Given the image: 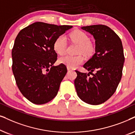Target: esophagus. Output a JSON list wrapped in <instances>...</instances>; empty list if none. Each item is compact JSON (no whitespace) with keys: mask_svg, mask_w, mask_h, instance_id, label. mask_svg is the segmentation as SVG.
I'll list each match as a JSON object with an SVG mask.
<instances>
[{"mask_svg":"<svg viewBox=\"0 0 135 135\" xmlns=\"http://www.w3.org/2000/svg\"><path fill=\"white\" fill-rule=\"evenodd\" d=\"M67 70H72V69L70 67H69V66H67Z\"/></svg>","mask_w":135,"mask_h":135,"instance_id":"obj_1","label":"esophagus"}]
</instances>
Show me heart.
I'll return each mask as SVG.
<instances>
[{"label": "heart", "mask_w": 135, "mask_h": 135, "mask_svg": "<svg viewBox=\"0 0 135 135\" xmlns=\"http://www.w3.org/2000/svg\"><path fill=\"white\" fill-rule=\"evenodd\" d=\"M70 37L73 42L79 45L78 54H83L86 56H89L94 52V47L90 42V38L84 32L76 30L74 31L70 35ZM66 39L64 35L59 36L55 39L53 44V48L55 52L58 54L62 55L65 53L66 49ZM84 61L82 55H78L76 56L66 55L59 58V62L61 64L69 66L73 69L79 65L81 64Z\"/></svg>", "instance_id": "b5f03b06"}]
</instances>
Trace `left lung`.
<instances>
[{
	"instance_id": "obj_1",
	"label": "left lung",
	"mask_w": 135,
	"mask_h": 135,
	"mask_svg": "<svg viewBox=\"0 0 135 135\" xmlns=\"http://www.w3.org/2000/svg\"><path fill=\"white\" fill-rule=\"evenodd\" d=\"M81 29L94 37L96 53L83 65L89 73L75 70V86L82 100L99 105L114 94L121 80L125 60L123 46L118 36L105 25L83 26ZM89 74L93 76L89 77Z\"/></svg>"
}]
</instances>
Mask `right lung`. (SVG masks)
<instances>
[{
  "label": "right lung",
  "mask_w": 135,
  "mask_h": 135,
  "mask_svg": "<svg viewBox=\"0 0 135 135\" xmlns=\"http://www.w3.org/2000/svg\"><path fill=\"white\" fill-rule=\"evenodd\" d=\"M72 26L35 22L22 29L12 49V71L23 96L32 103L44 104L56 96L67 69L54 66L57 54L55 39Z\"/></svg>",
  "instance_id": "obj_1"
}]
</instances>
